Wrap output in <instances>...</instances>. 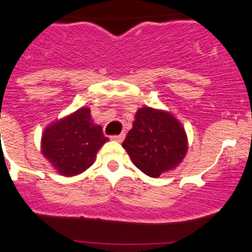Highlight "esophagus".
Segmentation results:
<instances>
[{
  "label": "esophagus",
  "instance_id": "obj_1",
  "mask_svg": "<svg viewBox=\"0 0 252 252\" xmlns=\"http://www.w3.org/2000/svg\"><path fill=\"white\" fill-rule=\"evenodd\" d=\"M110 139L114 140V142L121 143V142H123V139H124V134H119V135H113V137H110Z\"/></svg>",
  "mask_w": 252,
  "mask_h": 252
}]
</instances>
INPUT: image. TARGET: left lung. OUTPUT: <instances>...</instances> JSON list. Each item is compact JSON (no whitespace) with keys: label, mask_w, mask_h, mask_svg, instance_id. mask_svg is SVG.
<instances>
[{"label":"left lung","mask_w":252,"mask_h":252,"mask_svg":"<svg viewBox=\"0 0 252 252\" xmlns=\"http://www.w3.org/2000/svg\"><path fill=\"white\" fill-rule=\"evenodd\" d=\"M122 147L138 169L158 178L184 159L188 139L182 124L163 110L143 107L138 109L133 128Z\"/></svg>","instance_id":"1"}]
</instances>
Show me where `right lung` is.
I'll use <instances>...</instances> for the list:
<instances>
[{
	"label": "right lung",
	"mask_w": 252,
	"mask_h": 252,
	"mask_svg": "<svg viewBox=\"0 0 252 252\" xmlns=\"http://www.w3.org/2000/svg\"><path fill=\"white\" fill-rule=\"evenodd\" d=\"M108 140L102 126L92 122L91 110L81 108L44 130L42 153L58 173L74 176L94 163L97 152Z\"/></svg>",
	"instance_id": "1"
}]
</instances>
